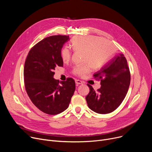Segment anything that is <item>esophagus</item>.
Listing matches in <instances>:
<instances>
[{
  "label": "esophagus",
  "mask_w": 152,
  "mask_h": 152,
  "mask_svg": "<svg viewBox=\"0 0 152 152\" xmlns=\"http://www.w3.org/2000/svg\"><path fill=\"white\" fill-rule=\"evenodd\" d=\"M75 83H76V84H77V85H79V84H83V81H80V80H76L75 81Z\"/></svg>",
  "instance_id": "obj_1"
}]
</instances>
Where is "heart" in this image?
Here are the masks:
<instances>
[{"label":"heart","mask_w":152,"mask_h":152,"mask_svg":"<svg viewBox=\"0 0 152 152\" xmlns=\"http://www.w3.org/2000/svg\"><path fill=\"white\" fill-rule=\"evenodd\" d=\"M71 47L75 52H82L81 60L86 62L73 68V73L79 76L89 73L90 66L92 69L100 68L114 52L113 46L110 41L95 36H77L72 40ZM71 55L68 47H64L61 51L64 62L69 61Z\"/></svg>","instance_id":"1"}]
</instances>
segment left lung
I'll use <instances>...</instances> for the list:
<instances>
[{"label":"left lung","instance_id":"left-lung-1","mask_svg":"<svg viewBox=\"0 0 152 152\" xmlns=\"http://www.w3.org/2000/svg\"><path fill=\"white\" fill-rule=\"evenodd\" d=\"M100 80L101 87L95 91L87 84L89 93L86 97L89 108L99 114L113 112L124 99L129 89L131 74L123 54L116 55L94 75Z\"/></svg>","mask_w":152,"mask_h":152}]
</instances>
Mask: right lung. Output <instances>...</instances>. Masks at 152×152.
Listing matches in <instances>:
<instances>
[{
	"mask_svg": "<svg viewBox=\"0 0 152 152\" xmlns=\"http://www.w3.org/2000/svg\"><path fill=\"white\" fill-rule=\"evenodd\" d=\"M69 36H52L39 41L29 50L24 67V81L27 94L42 112L59 114L69 106L75 91V81L68 77L59 82L53 78L56 67L63 66L61 48Z\"/></svg>",
	"mask_w": 152,
	"mask_h": 152,
	"instance_id": "obj_1",
	"label": "right lung"
}]
</instances>
